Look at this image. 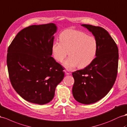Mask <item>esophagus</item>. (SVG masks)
<instances>
[{
	"label": "esophagus",
	"instance_id": "obj_1",
	"mask_svg": "<svg viewBox=\"0 0 127 127\" xmlns=\"http://www.w3.org/2000/svg\"><path fill=\"white\" fill-rule=\"evenodd\" d=\"M64 73L66 75H70V73L69 71H67V70H64Z\"/></svg>",
	"mask_w": 127,
	"mask_h": 127
}]
</instances>
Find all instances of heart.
I'll list each match as a JSON object with an SVG mask.
<instances>
[{"instance_id": "obj_1", "label": "heart", "mask_w": 127, "mask_h": 127, "mask_svg": "<svg viewBox=\"0 0 127 127\" xmlns=\"http://www.w3.org/2000/svg\"><path fill=\"white\" fill-rule=\"evenodd\" d=\"M60 41H54L52 51L54 59L60 63L66 58L64 66L68 69L84 68L94 61L98 51V42L95 37L80 30L67 29L59 35Z\"/></svg>"}]
</instances>
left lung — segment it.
I'll list each match as a JSON object with an SVG mask.
<instances>
[{
  "mask_svg": "<svg viewBox=\"0 0 127 127\" xmlns=\"http://www.w3.org/2000/svg\"><path fill=\"white\" fill-rule=\"evenodd\" d=\"M98 42L96 57L84 69L72 73L74 79L72 92L75 100L91 104L104 98L113 86L118 73L119 51L109 33L100 27L82 25Z\"/></svg>",
  "mask_w": 127,
  "mask_h": 127,
  "instance_id": "8db88e82",
  "label": "left lung"
}]
</instances>
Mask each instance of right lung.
Wrapping results in <instances>:
<instances>
[{"mask_svg":"<svg viewBox=\"0 0 127 127\" xmlns=\"http://www.w3.org/2000/svg\"><path fill=\"white\" fill-rule=\"evenodd\" d=\"M56 32L52 23L29 26L17 34L8 48L7 65L11 84L32 103L51 101L64 77L63 66L51 57Z\"/></svg>","mask_w":127,"mask_h":127,"instance_id":"1","label":"right lung"}]
</instances>
